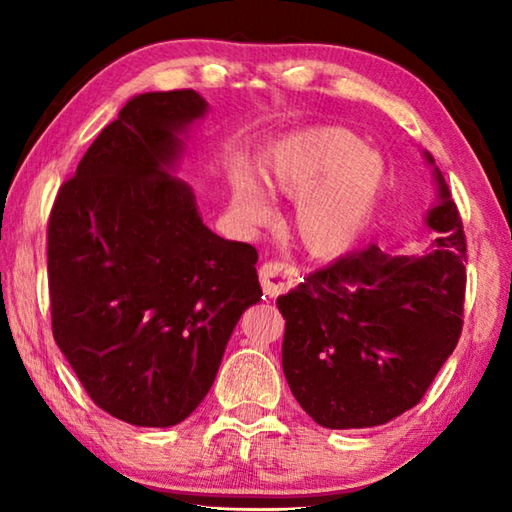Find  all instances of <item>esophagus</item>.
<instances>
[{"instance_id": "esophagus-1", "label": "esophagus", "mask_w": 512, "mask_h": 512, "mask_svg": "<svg viewBox=\"0 0 512 512\" xmlns=\"http://www.w3.org/2000/svg\"><path fill=\"white\" fill-rule=\"evenodd\" d=\"M300 282V271L296 266H284V264H264L259 268V284H262L264 296L275 298L280 293L289 291Z\"/></svg>"}]
</instances>
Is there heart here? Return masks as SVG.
<instances>
[{"label":"heart","mask_w":512,"mask_h":512,"mask_svg":"<svg viewBox=\"0 0 512 512\" xmlns=\"http://www.w3.org/2000/svg\"><path fill=\"white\" fill-rule=\"evenodd\" d=\"M264 183L275 196L301 198L293 212V230L307 253L336 257L375 219L386 167L348 128L320 126L277 146L264 169ZM235 205L248 225H262L271 216L253 185H239Z\"/></svg>","instance_id":"1"}]
</instances>
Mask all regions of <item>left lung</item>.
Wrapping results in <instances>:
<instances>
[{"instance_id":"8db88e82","label":"left lung","mask_w":512,"mask_h":512,"mask_svg":"<svg viewBox=\"0 0 512 512\" xmlns=\"http://www.w3.org/2000/svg\"><path fill=\"white\" fill-rule=\"evenodd\" d=\"M436 180L429 253L393 255L370 244L277 298L287 320L284 377L320 427H377L413 409L461 339L465 232L438 167Z\"/></svg>"}]
</instances>
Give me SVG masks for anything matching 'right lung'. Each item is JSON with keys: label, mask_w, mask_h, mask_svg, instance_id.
<instances>
[{"label": "right lung", "mask_w": 512, "mask_h": 512, "mask_svg": "<svg viewBox=\"0 0 512 512\" xmlns=\"http://www.w3.org/2000/svg\"><path fill=\"white\" fill-rule=\"evenodd\" d=\"M205 110L194 90L131 99L49 214L51 332L92 402L135 427L183 422L262 300L257 250L214 235L171 173L178 133Z\"/></svg>", "instance_id": "1"}]
</instances>
